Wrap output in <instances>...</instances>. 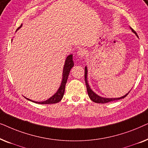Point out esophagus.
<instances>
[{
	"label": "esophagus",
	"instance_id": "1",
	"mask_svg": "<svg viewBox=\"0 0 148 148\" xmlns=\"http://www.w3.org/2000/svg\"><path fill=\"white\" fill-rule=\"evenodd\" d=\"M86 50L84 49V48H80V49L77 51V56L81 58H84V56L86 55Z\"/></svg>",
	"mask_w": 148,
	"mask_h": 148
}]
</instances>
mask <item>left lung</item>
Segmentation results:
<instances>
[{
  "instance_id": "1",
  "label": "left lung",
  "mask_w": 148,
  "mask_h": 148,
  "mask_svg": "<svg viewBox=\"0 0 148 148\" xmlns=\"http://www.w3.org/2000/svg\"><path fill=\"white\" fill-rule=\"evenodd\" d=\"M130 29H131L133 33H134L135 35L137 36V34L136 32H135V30H133L132 28L130 27ZM85 82H86V88H87V92H88V96L90 97V98L92 100L93 102H96V103H102V104H104V103H107V102H110L111 101H114V100H120V99H123L126 97L130 91L122 97L121 98H103V97H101L100 96H98V94H96V93L93 92L92 90V89L90 88V86H89L88 82V68L87 66L85 67Z\"/></svg>"
}]
</instances>
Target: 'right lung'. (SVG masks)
<instances>
[{
	"label": "right lung",
	"mask_w": 148,
	"mask_h": 148,
	"mask_svg": "<svg viewBox=\"0 0 148 148\" xmlns=\"http://www.w3.org/2000/svg\"><path fill=\"white\" fill-rule=\"evenodd\" d=\"M21 25L20 26L19 28H18V29H17V31L19 29L20 27H21ZM73 66H74V62H73V55L72 54H70V55H69L67 57H66L65 62H64V65L63 67V72H62V77L61 84H60V86L59 87V88H58V90H57V92H56L55 94L53 95V96L50 97V98H48V100H46L45 101H42V102H36V101H33V100H30V99L25 98H25L28 100L32 101V102L38 103V104H56V103L60 102V101L62 100V97H63V96H64L66 83V82H67V79H68L70 71Z\"/></svg>",
	"instance_id": "add662e5"
}]
</instances>
